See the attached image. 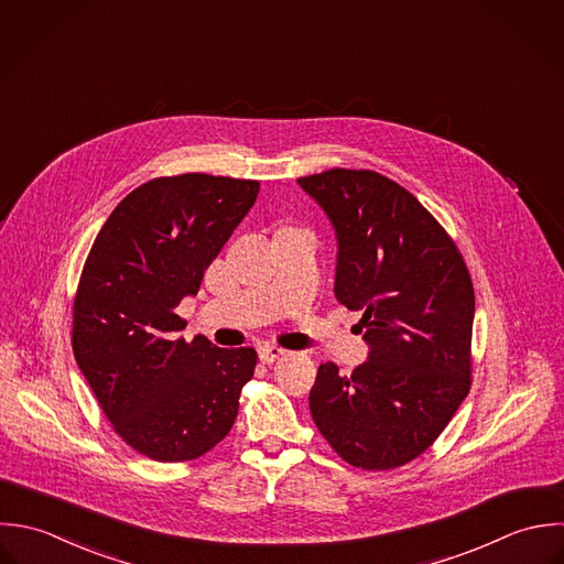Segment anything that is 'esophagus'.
I'll use <instances>...</instances> for the list:
<instances>
[{"mask_svg":"<svg viewBox=\"0 0 564 564\" xmlns=\"http://www.w3.org/2000/svg\"><path fill=\"white\" fill-rule=\"evenodd\" d=\"M284 355H286V350H282V348H278V346H273V344H262V346H258V357H260L262 364H273L275 359H280V357H284Z\"/></svg>","mask_w":564,"mask_h":564,"instance_id":"1","label":"esophagus"}]
</instances>
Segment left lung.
<instances>
[{
  "instance_id": "8db88e82",
  "label": "left lung",
  "mask_w": 564,
  "mask_h": 564,
  "mask_svg": "<svg viewBox=\"0 0 564 564\" xmlns=\"http://www.w3.org/2000/svg\"><path fill=\"white\" fill-rule=\"evenodd\" d=\"M337 238L335 297L364 311L368 361L322 364L308 395L328 444L352 466L387 470L424 453L470 389L475 291L451 236L395 182L333 169L297 180Z\"/></svg>"
}]
</instances>
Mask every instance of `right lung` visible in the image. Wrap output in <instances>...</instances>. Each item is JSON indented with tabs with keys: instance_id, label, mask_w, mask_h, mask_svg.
<instances>
[{
	"instance_id": "right-lung-1",
	"label": "right lung",
	"mask_w": 564,
	"mask_h": 564,
	"mask_svg": "<svg viewBox=\"0 0 564 564\" xmlns=\"http://www.w3.org/2000/svg\"><path fill=\"white\" fill-rule=\"evenodd\" d=\"M260 184L188 173L124 196L98 231L74 300L72 348L116 433L158 462H186L231 429L253 348L186 341L177 315L256 203Z\"/></svg>"
}]
</instances>
